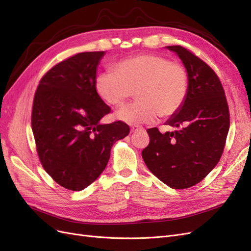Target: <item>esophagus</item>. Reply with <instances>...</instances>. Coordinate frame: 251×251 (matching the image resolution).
<instances>
[{
  "label": "esophagus",
  "mask_w": 251,
  "mask_h": 251,
  "mask_svg": "<svg viewBox=\"0 0 251 251\" xmlns=\"http://www.w3.org/2000/svg\"><path fill=\"white\" fill-rule=\"evenodd\" d=\"M142 126H138V125H134V126H131V131L132 132H136V131H138V130H142Z\"/></svg>",
  "instance_id": "1"
}]
</instances>
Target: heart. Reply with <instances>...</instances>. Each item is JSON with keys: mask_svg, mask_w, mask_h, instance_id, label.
<instances>
[{"mask_svg": "<svg viewBox=\"0 0 251 251\" xmlns=\"http://www.w3.org/2000/svg\"><path fill=\"white\" fill-rule=\"evenodd\" d=\"M95 87L101 100L118 107L135 94L137 100L124 105L117 118L130 125L149 124L159 115L170 117L184 104L189 90L184 65L159 54L127 58L96 77Z\"/></svg>", "mask_w": 251, "mask_h": 251, "instance_id": "heart-1", "label": "heart"}]
</instances>
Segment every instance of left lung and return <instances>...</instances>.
<instances>
[{"label":"left lung","instance_id":"1","mask_svg":"<svg viewBox=\"0 0 251 251\" xmlns=\"http://www.w3.org/2000/svg\"><path fill=\"white\" fill-rule=\"evenodd\" d=\"M168 48L188 72V95L166 121L177 130L161 134L158 127L148 128L150 143L141 155L159 180L184 189L199 183L218 164L229 130V108L221 81L204 60L178 45Z\"/></svg>","mask_w":251,"mask_h":251}]
</instances>
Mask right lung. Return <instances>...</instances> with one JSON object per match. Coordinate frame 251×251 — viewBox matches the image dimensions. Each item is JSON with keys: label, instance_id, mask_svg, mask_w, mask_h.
<instances>
[{"label": "right lung", "instance_id": "obj_1", "mask_svg": "<svg viewBox=\"0 0 251 251\" xmlns=\"http://www.w3.org/2000/svg\"><path fill=\"white\" fill-rule=\"evenodd\" d=\"M103 51L81 52L59 62L35 91L31 126L39 159L49 176L69 191H81L98 178L111 148L130 133L124 121L100 125L111 113L98 95L96 68Z\"/></svg>", "mask_w": 251, "mask_h": 251}]
</instances>
